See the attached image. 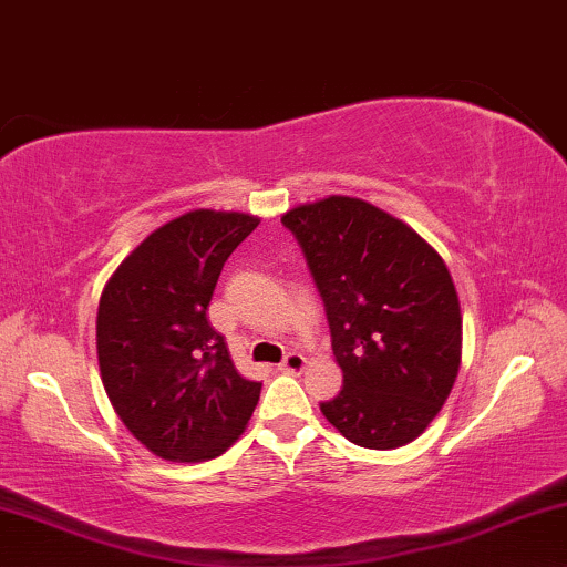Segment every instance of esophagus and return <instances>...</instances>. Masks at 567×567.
I'll return each mask as SVG.
<instances>
[{
  "label": "esophagus",
  "instance_id": "34e87169",
  "mask_svg": "<svg viewBox=\"0 0 567 567\" xmlns=\"http://www.w3.org/2000/svg\"><path fill=\"white\" fill-rule=\"evenodd\" d=\"M303 369H306V358L300 353H288L285 355V361L279 363V371H285V374H300Z\"/></svg>",
  "mask_w": 567,
  "mask_h": 567
}]
</instances>
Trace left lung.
Listing matches in <instances>:
<instances>
[{"label":"left lung","instance_id":"8db88e82","mask_svg":"<svg viewBox=\"0 0 567 567\" xmlns=\"http://www.w3.org/2000/svg\"><path fill=\"white\" fill-rule=\"evenodd\" d=\"M332 332L340 395L321 413L346 440L395 450L424 434L461 369L463 317L442 256L361 198L329 196L282 214Z\"/></svg>","mask_w":567,"mask_h":567}]
</instances>
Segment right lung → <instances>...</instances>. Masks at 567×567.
<instances>
[{"label": "right lung", "instance_id": "1", "mask_svg": "<svg viewBox=\"0 0 567 567\" xmlns=\"http://www.w3.org/2000/svg\"><path fill=\"white\" fill-rule=\"evenodd\" d=\"M259 217L196 209L154 230L104 285L96 313L102 382L114 413L164 461L225 453L261 384L240 377L209 324L219 271Z\"/></svg>", "mask_w": 567, "mask_h": 567}]
</instances>
